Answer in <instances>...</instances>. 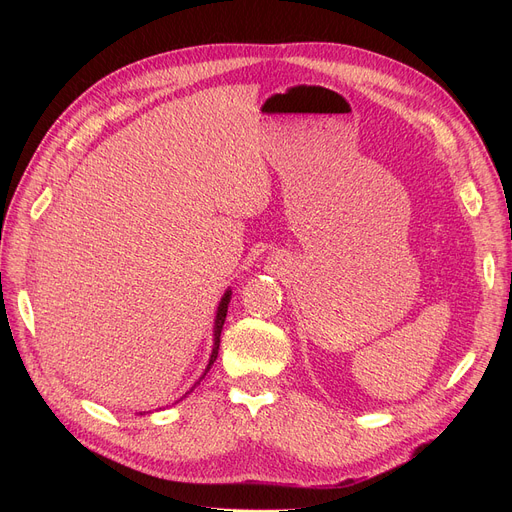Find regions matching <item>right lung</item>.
<instances>
[{
  "label": "right lung",
  "instance_id": "right-lung-1",
  "mask_svg": "<svg viewBox=\"0 0 512 512\" xmlns=\"http://www.w3.org/2000/svg\"><path fill=\"white\" fill-rule=\"evenodd\" d=\"M228 303H230V290L224 294V299H222V303H220V307H218V315H215V342H213V351H211V357H209V365H207V369H205V373L211 369V365H213V361L218 359V351H220V334H222V328H224V321H226V313H228ZM205 373H203V378H205ZM199 384V382H197Z\"/></svg>",
  "mask_w": 512,
  "mask_h": 512
}]
</instances>
